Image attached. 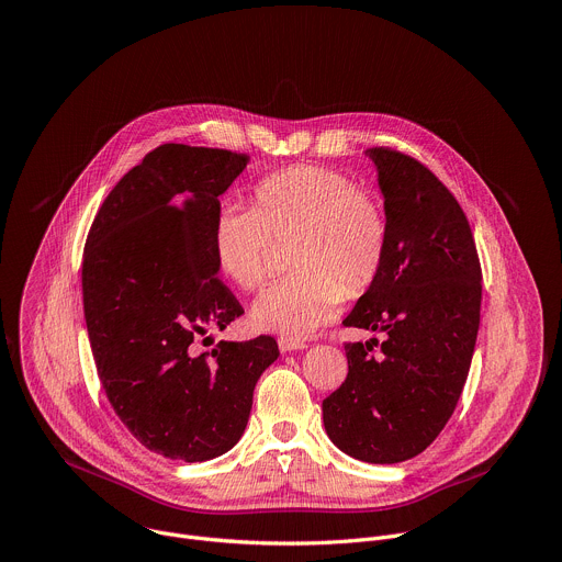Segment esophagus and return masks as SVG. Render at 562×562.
<instances>
[{
  "mask_svg": "<svg viewBox=\"0 0 562 562\" xmlns=\"http://www.w3.org/2000/svg\"><path fill=\"white\" fill-rule=\"evenodd\" d=\"M278 348H280V352H293V350H304L306 344H304V341H297V339L280 337V339H278Z\"/></svg>",
  "mask_w": 562,
  "mask_h": 562,
  "instance_id": "1",
  "label": "esophagus"
}]
</instances>
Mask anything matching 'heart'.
Here are the masks:
<instances>
[{
	"label": "heart",
	"instance_id": "heart-1",
	"mask_svg": "<svg viewBox=\"0 0 562 562\" xmlns=\"http://www.w3.org/2000/svg\"><path fill=\"white\" fill-rule=\"evenodd\" d=\"M295 236V273L271 284L251 306V322L289 339L330 322L346 293L375 282L389 256V216L380 196L330 167L293 165L254 187V207L225 205L212 229L218 271L240 289H258L269 273L271 238Z\"/></svg>",
	"mask_w": 562,
	"mask_h": 562
}]
</instances>
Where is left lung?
<instances>
[{
	"instance_id": "8db88e82",
	"label": "left lung",
	"mask_w": 562,
	"mask_h": 562,
	"mask_svg": "<svg viewBox=\"0 0 562 562\" xmlns=\"http://www.w3.org/2000/svg\"><path fill=\"white\" fill-rule=\"evenodd\" d=\"M378 167L389 216V256L346 326L384 333L346 344L348 375L324 400L328 439L366 463L424 452L452 417L468 380L481 319V265L468 218L419 160L366 149ZM378 344V341H375Z\"/></svg>"
}]
</instances>
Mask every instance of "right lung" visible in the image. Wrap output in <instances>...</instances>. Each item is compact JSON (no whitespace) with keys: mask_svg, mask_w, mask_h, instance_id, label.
<instances>
[{"mask_svg":"<svg viewBox=\"0 0 562 562\" xmlns=\"http://www.w3.org/2000/svg\"><path fill=\"white\" fill-rule=\"evenodd\" d=\"M247 160L160 145L116 182L86 240L83 313L99 380L125 428L173 461L232 450L260 375L280 355L269 335L223 339L212 352L194 346L245 313L218 280L212 229L218 196Z\"/></svg>","mask_w":562,"mask_h":562,"instance_id":"right-lung-1","label":"right lung"}]
</instances>
